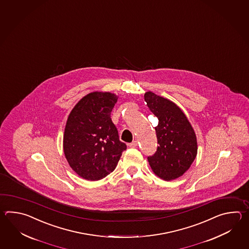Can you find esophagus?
<instances>
[{
	"instance_id": "esophagus-1",
	"label": "esophagus",
	"mask_w": 249,
	"mask_h": 249,
	"mask_svg": "<svg viewBox=\"0 0 249 249\" xmlns=\"http://www.w3.org/2000/svg\"><path fill=\"white\" fill-rule=\"evenodd\" d=\"M137 146V141H133L132 143H130V144H129V147H130V148H136Z\"/></svg>"
}]
</instances>
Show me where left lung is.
Segmentation results:
<instances>
[{"label":"left lung","instance_id":"1","mask_svg":"<svg viewBox=\"0 0 249 249\" xmlns=\"http://www.w3.org/2000/svg\"><path fill=\"white\" fill-rule=\"evenodd\" d=\"M144 100L159 118L155 127L159 146L156 153L148 157V163L161 179L174 180L183 175L196 159V134L184 113L173 101L151 91L144 94Z\"/></svg>","mask_w":249,"mask_h":249}]
</instances>
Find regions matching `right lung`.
I'll return each instance as SVG.
<instances>
[{"instance_id": "1", "label": "right lung", "mask_w": 249, "mask_h": 249, "mask_svg": "<svg viewBox=\"0 0 249 249\" xmlns=\"http://www.w3.org/2000/svg\"><path fill=\"white\" fill-rule=\"evenodd\" d=\"M117 101L111 92H90L69 114L64 154L70 167L85 180H101L109 175L126 149L110 117Z\"/></svg>"}]
</instances>
